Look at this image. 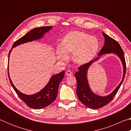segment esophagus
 <instances>
[{
  "instance_id": "esophagus-1",
  "label": "esophagus",
  "mask_w": 131,
  "mask_h": 131,
  "mask_svg": "<svg viewBox=\"0 0 131 131\" xmlns=\"http://www.w3.org/2000/svg\"><path fill=\"white\" fill-rule=\"evenodd\" d=\"M72 72H71L70 70H67L66 72V76H72Z\"/></svg>"
}]
</instances>
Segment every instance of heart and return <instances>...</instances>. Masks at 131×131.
Wrapping results in <instances>:
<instances>
[{
  "label": "heart",
  "instance_id": "1",
  "mask_svg": "<svg viewBox=\"0 0 131 131\" xmlns=\"http://www.w3.org/2000/svg\"><path fill=\"white\" fill-rule=\"evenodd\" d=\"M57 49L59 60L66 61L68 55L72 54L75 63L83 65L91 61L96 56L100 47V43L96 37L84 32L73 31L65 35Z\"/></svg>",
  "mask_w": 131,
  "mask_h": 131
}]
</instances>
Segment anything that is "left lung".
Instances as JSON below:
<instances>
[{
  "instance_id": "1",
  "label": "left lung",
  "mask_w": 131,
  "mask_h": 131,
  "mask_svg": "<svg viewBox=\"0 0 131 131\" xmlns=\"http://www.w3.org/2000/svg\"><path fill=\"white\" fill-rule=\"evenodd\" d=\"M102 34L105 37V44L99 53V57L96 59L90 61L88 63L83 64L79 66V71L75 73L74 75L77 80L76 94L79 99L87 107L94 109L102 107L110 102L120 88L125 77L126 72V62L124 57L123 50L120 45L116 40L106 35L105 33L102 32ZM108 53H114L120 57L124 67V74L122 82L113 92L108 96L100 97L94 94L90 90L86 78L87 70L93 62L99 59L101 54Z\"/></svg>"
}]
</instances>
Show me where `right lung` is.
<instances>
[{"mask_svg":"<svg viewBox=\"0 0 131 131\" xmlns=\"http://www.w3.org/2000/svg\"><path fill=\"white\" fill-rule=\"evenodd\" d=\"M52 26H42L37 28H35L31 30L28 34L24 35L23 37L17 40L14 42L12 46L14 48L19 44L26 43L28 41H31L35 40L41 38L46 32H47L51 29ZM12 50H10L8 54V57ZM65 71H63L59 73L54 75L50 79L47 85L43 90L38 93L34 95H28L24 94L19 92L15 86L13 85L12 80L10 78L9 74L8 72V78L10 80L11 85H12L13 89L15 90L17 95H18L22 101L26 103L28 107L35 109H40L49 106L51 103L53 102L56 99L58 92V87L61 81L64 78Z\"/></svg>","mask_w":131,"mask_h":131,"instance_id":"right-lung-1","label":"right lung"}]
</instances>
